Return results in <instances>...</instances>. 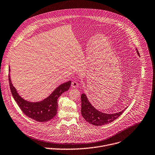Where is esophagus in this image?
I'll use <instances>...</instances> for the list:
<instances>
[{"mask_svg":"<svg viewBox=\"0 0 155 155\" xmlns=\"http://www.w3.org/2000/svg\"><path fill=\"white\" fill-rule=\"evenodd\" d=\"M78 82L76 81H73L71 82V87L73 88H76L78 86Z\"/></svg>","mask_w":155,"mask_h":155,"instance_id":"34e87169","label":"esophagus"}]
</instances>
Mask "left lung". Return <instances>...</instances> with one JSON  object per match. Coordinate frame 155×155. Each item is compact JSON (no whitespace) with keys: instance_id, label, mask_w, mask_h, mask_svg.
Returning a JSON list of instances; mask_svg holds the SVG:
<instances>
[{"instance_id":"left-lung-1","label":"left lung","mask_w":155,"mask_h":155,"mask_svg":"<svg viewBox=\"0 0 155 155\" xmlns=\"http://www.w3.org/2000/svg\"><path fill=\"white\" fill-rule=\"evenodd\" d=\"M136 52L139 56V53L137 49ZM81 114L86 121L96 126H101L113 122L120 116L125 108L122 111L112 114H106L96 110L89 102L85 94H81Z\"/></svg>"}]
</instances>
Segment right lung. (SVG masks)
Masks as SVG:
<instances>
[{
	"label": "right lung",
	"instance_id": "1",
	"mask_svg": "<svg viewBox=\"0 0 155 155\" xmlns=\"http://www.w3.org/2000/svg\"><path fill=\"white\" fill-rule=\"evenodd\" d=\"M8 78L12 95L21 110L28 117L40 122L48 121L56 115L58 107V99L63 93L69 90L71 83L70 81L65 82L58 87L48 97L43 101L33 102L27 101L20 96L12 82L10 74Z\"/></svg>",
	"mask_w": 155,
	"mask_h": 155
}]
</instances>
